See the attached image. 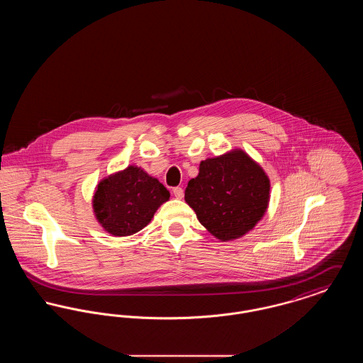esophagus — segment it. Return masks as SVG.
<instances>
[{"label":"esophagus","instance_id":"34e87169","mask_svg":"<svg viewBox=\"0 0 363 363\" xmlns=\"http://www.w3.org/2000/svg\"><path fill=\"white\" fill-rule=\"evenodd\" d=\"M173 193L174 196H175L177 199H182V197H184V189H182V188H179V186L174 188Z\"/></svg>","mask_w":363,"mask_h":363}]
</instances>
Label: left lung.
<instances>
[{
	"label": "left lung",
	"mask_w": 363,
	"mask_h": 363,
	"mask_svg": "<svg viewBox=\"0 0 363 363\" xmlns=\"http://www.w3.org/2000/svg\"><path fill=\"white\" fill-rule=\"evenodd\" d=\"M269 179L241 150L200 163L190 179L185 201L197 219L220 241L240 238L252 230L268 207Z\"/></svg>",
	"instance_id": "1"
}]
</instances>
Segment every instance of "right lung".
Here are the masks:
<instances>
[{"label":"right lung","mask_w":363,"mask_h":363,"mask_svg":"<svg viewBox=\"0 0 363 363\" xmlns=\"http://www.w3.org/2000/svg\"><path fill=\"white\" fill-rule=\"evenodd\" d=\"M170 199V191L144 170L129 166L99 182L94 211L104 230L126 237L144 228L156 209Z\"/></svg>","instance_id":"add662e5"}]
</instances>
